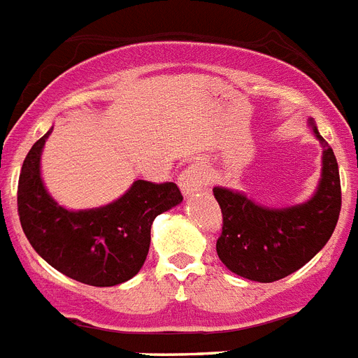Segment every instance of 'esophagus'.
I'll return each instance as SVG.
<instances>
[{"instance_id": "esophagus-1", "label": "esophagus", "mask_w": 358, "mask_h": 358, "mask_svg": "<svg viewBox=\"0 0 358 358\" xmlns=\"http://www.w3.org/2000/svg\"><path fill=\"white\" fill-rule=\"evenodd\" d=\"M177 182H179V186H181V189L186 195L195 194V192H199V189H202L208 185L206 169L199 163L189 164V166L182 170Z\"/></svg>"}]
</instances>
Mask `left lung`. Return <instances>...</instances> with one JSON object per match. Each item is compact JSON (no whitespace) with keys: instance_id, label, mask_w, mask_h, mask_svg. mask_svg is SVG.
I'll return each mask as SVG.
<instances>
[{"instance_id":"8db88e82","label":"left lung","mask_w":358,"mask_h":358,"mask_svg":"<svg viewBox=\"0 0 358 358\" xmlns=\"http://www.w3.org/2000/svg\"><path fill=\"white\" fill-rule=\"evenodd\" d=\"M310 125L322 147L321 179L312 199L273 210L240 192L213 188L222 211L217 255L231 273L260 283L278 281L308 264L330 240L343 202L339 166L314 120H310Z\"/></svg>"}]
</instances>
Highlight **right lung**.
<instances>
[{"instance_id": "obj_1", "label": "right lung", "mask_w": 358, "mask_h": 358, "mask_svg": "<svg viewBox=\"0 0 358 358\" xmlns=\"http://www.w3.org/2000/svg\"><path fill=\"white\" fill-rule=\"evenodd\" d=\"M46 134L24 157L17 185V213L24 235L59 273L93 287H113L140 273L150 248V227L163 211L181 204L176 182L134 181L107 206L69 211L59 206L41 179Z\"/></svg>"}]
</instances>
